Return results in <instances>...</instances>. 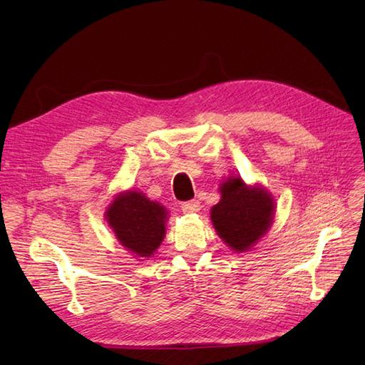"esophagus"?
<instances>
[{
    "mask_svg": "<svg viewBox=\"0 0 365 365\" xmlns=\"http://www.w3.org/2000/svg\"><path fill=\"white\" fill-rule=\"evenodd\" d=\"M181 208H182V212H185V213H195V212H197V210H201V205L196 200H193V201L182 202Z\"/></svg>",
    "mask_w": 365,
    "mask_h": 365,
    "instance_id": "esophagus-1",
    "label": "esophagus"
}]
</instances>
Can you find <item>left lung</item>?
Instances as JSON below:
<instances>
[{"label": "left lung", "instance_id": "1", "mask_svg": "<svg viewBox=\"0 0 365 365\" xmlns=\"http://www.w3.org/2000/svg\"><path fill=\"white\" fill-rule=\"evenodd\" d=\"M219 189L220 201L210 212L213 227L231 250L248 251L272 224V196L259 185H247L239 176H230Z\"/></svg>", "mask_w": 365, "mask_h": 365}]
</instances>
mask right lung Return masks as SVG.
<instances>
[{
  "label": "right lung",
  "instance_id": "add662e5",
  "mask_svg": "<svg viewBox=\"0 0 365 365\" xmlns=\"http://www.w3.org/2000/svg\"><path fill=\"white\" fill-rule=\"evenodd\" d=\"M105 217L120 244L137 257H150L165 236L168 210L135 190L117 195Z\"/></svg>",
  "mask_w": 365,
  "mask_h": 365
}]
</instances>
